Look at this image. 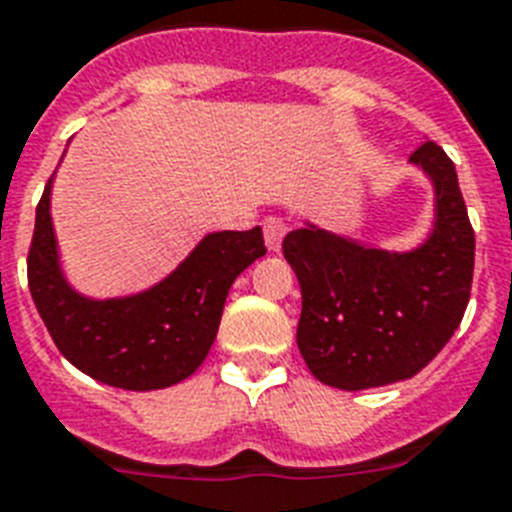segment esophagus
Returning <instances> with one entry per match:
<instances>
[{"mask_svg":"<svg viewBox=\"0 0 512 512\" xmlns=\"http://www.w3.org/2000/svg\"><path fill=\"white\" fill-rule=\"evenodd\" d=\"M284 234H286L284 220H278V218H265L263 220L265 247H268L270 252H278V249H281V239H284Z\"/></svg>","mask_w":512,"mask_h":512,"instance_id":"1","label":"esophagus"}]
</instances>
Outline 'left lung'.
I'll list each match as a JSON object with an SVG mask.
<instances>
[{
	"label": "left lung",
	"mask_w": 512,
	"mask_h": 512,
	"mask_svg": "<svg viewBox=\"0 0 512 512\" xmlns=\"http://www.w3.org/2000/svg\"><path fill=\"white\" fill-rule=\"evenodd\" d=\"M410 162L436 189V223L413 252H386L305 226L284 257L302 289L297 347L318 381L344 392L405 381L439 355L471 299V220L455 165L423 141Z\"/></svg>",
	"instance_id": "1"
}]
</instances>
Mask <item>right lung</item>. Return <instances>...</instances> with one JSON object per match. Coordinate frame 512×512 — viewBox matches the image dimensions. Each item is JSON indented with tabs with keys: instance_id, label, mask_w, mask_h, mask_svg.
Segmentation results:
<instances>
[{
	"instance_id": "1",
	"label": "right lung",
	"mask_w": 512,
	"mask_h": 512,
	"mask_svg": "<svg viewBox=\"0 0 512 512\" xmlns=\"http://www.w3.org/2000/svg\"><path fill=\"white\" fill-rule=\"evenodd\" d=\"M52 178L36 207L28 289L57 350L102 384L149 392L189 378L218 334L228 289L265 255L260 226L207 234L165 281L120 299L81 297L62 278L52 215Z\"/></svg>"
}]
</instances>
